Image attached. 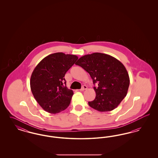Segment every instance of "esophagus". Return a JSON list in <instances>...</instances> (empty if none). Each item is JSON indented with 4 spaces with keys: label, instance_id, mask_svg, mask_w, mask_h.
<instances>
[{
    "label": "esophagus",
    "instance_id": "esophagus-1",
    "mask_svg": "<svg viewBox=\"0 0 158 158\" xmlns=\"http://www.w3.org/2000/svg\"><path fill=\"white\" fill-rule=\"evenodd\" d=\"M87 86H86V85H83L82 87V88L80 89L81 91H83V90H86V89H87Z\"/></svg>",
    "mask_w": 158,
    "mask_h": 158
}]
</instances>
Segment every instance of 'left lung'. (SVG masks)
<instances>
[{"instance_id": "8db88e82", "label": "left lung", "mask_w": 158, "mask_h": 158, "mask_svg": "<svg viewBox=\"0 0 158 158\" xmlns=\"http://www.w3.org/2000/svg\"><path fill=\"white\" fill-rule=\"evenodd\" d=\"M89 73L96 97L88 102L91 108L100 112L112 111L127 95L130 85L127 71L119 60L113 56L94 53L81 57L75 63Z\"/></svg>"}]
</instances>
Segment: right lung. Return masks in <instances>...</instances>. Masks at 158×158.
I'll use <instances>...</instances> for the list:
<instances>
[{"label": "right lung", "mask_w": 158, "mask_h": 158, "mask_svg": "<svg viewBox=\"0 0 158 158\" xmlns=\"http://www.w3.org/2000/svg\"><path fill=\"white\" fill-rule=\"evenodd\" d=\"M77 59L76 55L53 53L44 58L33 70L31 89L45 111L57 114L69 106L73 92L66 87L64 76Z\"/></svg>", "instance_id": "add662e5"}]
</instances>
